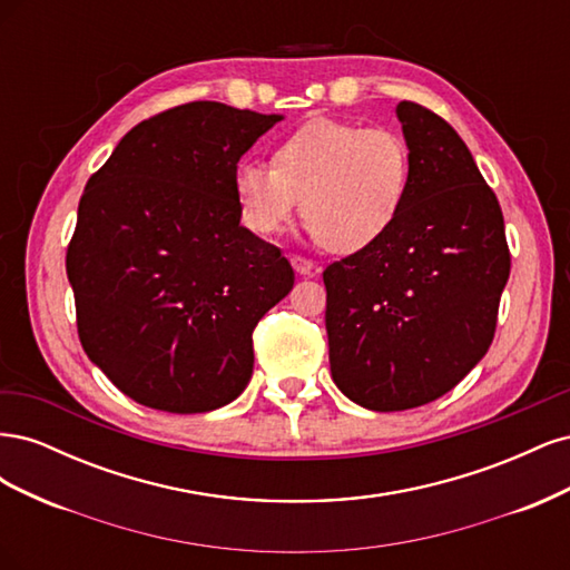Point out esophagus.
<instances>
[{
	"label": "esophagus",
	"instance_id": "34e87169",
	"mask_svg": "<svg viewBox=\"0 0 570 570\" xmlns=\"http://www.w3.org/2000/svg\"><path fill=\"white\" fill-rule=\"evenodd\" d=\"M289 264H292V268H295L299 275H314V273H316V264L312 262V258H306V256L295 254V256L289 258Z\"/></svg>",
	"mask_w": 570,
	"mask_h": 570
}]
</instances>
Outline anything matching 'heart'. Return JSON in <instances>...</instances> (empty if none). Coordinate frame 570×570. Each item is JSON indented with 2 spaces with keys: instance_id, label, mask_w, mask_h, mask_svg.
Wrapping results in <instances>:
<instances>
[{
  "instance_id": "heart-1",
  "label": "heart",
  "mask_w": 570,
  "mask_h": 570,
  "mask_svg": "<svg viewBox=\"0 0 570 570\" xmlns=\"http://www.w3.org/2000/svg\"><path fill=\"white\" fill-rule=\"evenodd\" d=\"M273 166L239 161L233 193L256 235H278L299 209L308 233L337 254L383 239L400 218L411 185V149L392 128L316 118L287 132Z\"/></svg>"
}]
</instances>
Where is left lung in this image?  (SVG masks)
I'll return each mask as SVG.
<instances>
[{
	"instance_id": "obj_1",
	"label": "left lung",
	"mask_w": 570,
	"mask_h": 570,
	"mask_svg": "<svg viewBox=\"0 0 570 570\" xmlns=\"http://www.w3.org/2000/svg\"><path fill=\"white\" fill-rule=\"evenodd\" d=\"M411 185L392 230L323 271L335 385L371 411L435 402L488 354L511 271L504 216L444 118L400 101Z\"/></svg>"
}]
</instances>
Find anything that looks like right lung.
Listing matches in <instances>:
<instances>
[{
  "instance_id": "right-lung-1",
  "label": "right lung",
  "mask_w": 570,
  "mask_h": 570,
  "mask_svg": "<svg viewBox=\"0 0 570 570\" xmlns=\"http://www.w3.org/2000/svg\"><path fill=\"white\" fill-rule=\"evenodd\" d=\"M281 118L189 101L137 124L85 185L66 252L78 337L137 404L204 413L247 387L254 327L295 271L239 226L233 174Z\"/></svg>"
}]
</instances>
